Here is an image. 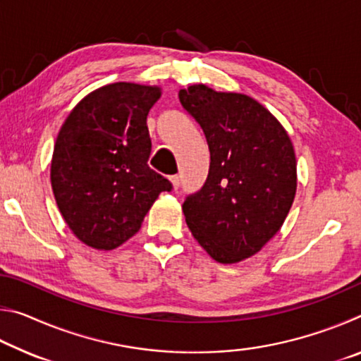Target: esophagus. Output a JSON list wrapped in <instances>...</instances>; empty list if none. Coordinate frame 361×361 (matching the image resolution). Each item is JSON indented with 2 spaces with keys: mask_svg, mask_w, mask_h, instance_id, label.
<instances>
[{
  "mask_svg": "<svg viewBox=\"0 0 361 361\" xmlns=\"http://www.w3.org/2000/svg\"><path fill=\"white\" fill-rule=\"evenodd\" d=\"M170 181H172V185L175 189H178L180 185H181V176L180 175H173L172 178H170Z\"/></svg>",
  "mask_w": 361,
  "mask_h": 361,
  "instance_id": "1",
  "label": "esophagus"
}]
</instances>
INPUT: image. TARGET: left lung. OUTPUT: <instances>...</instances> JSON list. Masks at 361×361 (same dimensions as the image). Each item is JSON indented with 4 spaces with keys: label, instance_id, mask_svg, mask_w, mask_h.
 <instances>
[{
    "label": "left lung",
    "instance_id": "1",
    "mask_svg": "<svg viewBox=\"0 0 361 361\" xmlns=\"http://www.w3.org/2000/svg\"><path fill=\"white\" fill-rule=\"evenodd\" d=\"M210 149L200 191L183 204L194 239L213 259L250 258L282 228L296 194V156L283 126L255 99L205 84L180 90Z\"/></svg>",
    "mask_w": 361,
    "mask_h": 361
}]
</instances>
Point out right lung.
I'll return each mask as SVG.
<instances>
[{
  "label": "right lung",
  "mask_w": 361,
  "mask_h": 361,
  "mask_svg": "<svg viewBox=\"0 0 361 361\" xmlns=\"http://www.w3.org/2000/svg\"><path fill=\"white\" fill-rule=\"evenodd\" d=\"M157 85L114 82L71 109L60 129L51 183L60 213L79 240L113 250L142 228L143 218L172 183L148 166L149 109Z\"/></svg>",
  "instance_id": "1"
}]
</instances>
